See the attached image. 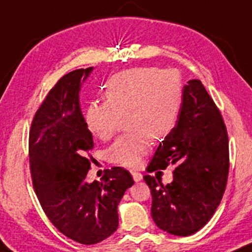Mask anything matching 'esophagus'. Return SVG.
<instances>
[{
  "instance_id": "1",
  "label": "esophagus",
  "mask_w": 252,
  "mask_h": 252,
  "mask_svg": "<svg viewBox=\"0 0 252 252\" xmlns=\"http://www.w3.org/2000/svg\"><path fill=\"white\" fill-rule=\"evenodd\" d=\"M131 174H132V177H133V180L135 182H139V181L143 180V175L140 174V172L135 171V170H131Z\"/></svg>"
}]
</instances>
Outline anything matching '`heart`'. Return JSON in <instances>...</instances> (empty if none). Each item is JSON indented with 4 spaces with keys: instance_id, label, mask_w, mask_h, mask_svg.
<instances>
[{
    "instance_id": "1",
    "label": "heart",
    "mask_w": 252,
    "mask_h": 252,
    "mask_svg": "<svg viewBox=\"0 0 252 252\" xmlns=\"http://www.w3.org/2000/svg\"><path fill=\"white\" fill-rule=\"evenodd\" d=\"M106 101H94L86 112L89 131L108 140L121 118L129 133L108 149L109 160L127 168L138 166L151 149V138L162 140L179 121L183 102L180 73L158 67H133L115 73L106 83Z\"/></svg>"
}]
</instances>
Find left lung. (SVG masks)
I'll list each match as a JSON object with an SVG mask.
<instances>
[{"mask_svg": "<svg viewBox=\"0 0 252 252\" xmlns=\"http://www.w3.org/2000/svg\"><path fill=\"white\" fill-rule=\"evenodd\" d=\"M174 165L171 183L145 175L151 216L160 230L187 237L202 228L219 206L227 183L228 137L220 111L201 81L183 88L179 121L159 144L148 171Z\"/></svg>", "mask_w": 252, "mask_h": 252, "instance_id": "1", "label": "left lung"}]
</instances>
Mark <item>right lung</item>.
Instances as JSON below:
<instances>
[{"instance_id": "right-lung-1", "label": "right lung", "mask_w": 252, "mask_h": 252, "mask_svg": "<svg viewBox=\"0 0 252 252\" xmlns=\"http://www.w3.org/2000/svg\"><path fill=\"white\" fill-rule=\"evenodd\" d=\"M93 67L66 73L45 97L30 131L33 187L42 210L67 238L92 245L117 231L118 205L134 183L121 166L101 182L86 181L94 148L80 107V90Z\"/></svg>"}]
</instances>
